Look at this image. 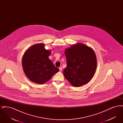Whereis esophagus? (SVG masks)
<instances>
[{
	"label": "esophagus",
	"instance_id": "esophagus-1",
	"mask_svg": "<svg viewBox=\"0 0 123 123\" xmlns=\"http://www.w3.org/2000/svg\"><path fill=\"white\" fill-rule=\"evenodd\" d=\"M59 71H62V70H63V68H62V67H59Z\"/></svg>",
	"mask_w": 123,
	"mask_h": 123
}]
</instances>
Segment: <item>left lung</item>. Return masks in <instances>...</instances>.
Returning a JSON list of instances; mask_svg holds the SVG:
<instances>
[{
	"label": "left lung",
	"instance_id": "1",
	"mask_svg": "<svg viewBox=\"0 0 123 123\" xmlns=\"http://www.w3.org/2000/svg\"><path fill=\"white\" fill-rule=\"evenodd\" d=\"M67 67L63 74L74 87L89 82L95 72L97 59L94 50L82 43H77L65 49Z\"/></svg>",
	"mask_w": 123,
	"mask_h": 123
}]
</instances>
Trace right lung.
I'll use <instances>...</instances> for the list:
<instances>
[{
	"mask_svg": "<svg viewBox=\"0 0 123 123\" xmlns=\"http://www.w3.org/2000/svg\"><path fill=\"white\" fill-rule=\"evenodd\" d=\"M51 50H46L44 43H38L28 48L24 53L22 66L26 76L32 82L43 84L59 71L48 57Z\"/></svg>",
	"mask_w": 123,
	"mask_h": 123,
	"instance_id": "right-lung-1",
	"label": "right lung"
}]
</instances>
